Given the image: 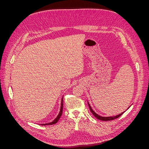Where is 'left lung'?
<instances>
[{"mask_svg":"<svg viewBox=\"0 0 149 149\" xmlns=\"http://www.w3.org/2000/svg\"><path fill=\"white\" fill-rule=\"evenodd\" d=\"M88 106H89V109H90V111H91V112H92V114H93V116L95 117V118H96L97 119H100V120H104V121H107V120H114V119H117V118H119V117L123 114H124V112H123V113H121V114H119V115H117V116H113V117H102V116H99L98 114H97L95 112H94L93 109H92V108H91V106L89 105V104L88 102ZM129 109V108H128Z\"/></svg>","mask_w":149,"mask_h":149,"instance_id":"1","label":"left lung"}]
</instances>
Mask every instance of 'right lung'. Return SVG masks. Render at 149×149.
<instances>
[{"label":"right lung","instance_id":"add662e5","mask_svg":"<svg viewBox=\"0 0 149 149\" xmlns=\"http://www.w3.org/2000/svg\"><path fill=\"white\" fill-rule=\"evenodd\" d=\"M63 97H62L61 99V108H60V112L59 114H58V116L56 117V118H55V119L53 120L52 123H47V124H41V125H52V124H56L57 122L59 120L61 116L62 115V112H63Z\"/></svg>","mask_w":149,"mask_h":149}]
</instances>
